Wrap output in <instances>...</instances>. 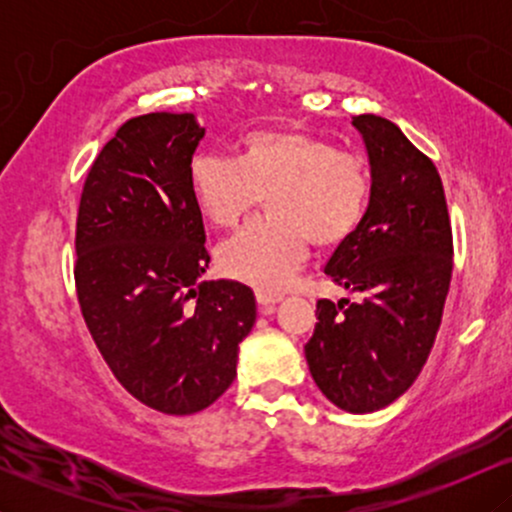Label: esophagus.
Instances as JSON below:
<instances>
[{
    "label": "esophagus",
    "mask_w": 512,
    "mask_h": 512,
    "mask_svg": "<svg viewBox=\"0 0 512 512\" xmlns=\"http://www.w3.org/2000/svg\"><path fill=\"white\" fill-rule=\"evenodd\" d=\"M279 301H281L279 296H269V293L257 291V303H260L262 315H272L274 308H276V303H279Z\"/></svg>",
    "instance_id": "34e87169"
}]
</instances>
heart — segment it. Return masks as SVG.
<instances>
[{"label": "heart", "instance_id": "heart-1", "mask_svg": "<svg viewBox=\"0 0 512 512\" xmlns=\"http://www.w3.org/2000/svg\"><path fill=\"white\" fill-rule=\"evenodd\" d=\"M190 190L216 228L248 216L264 197L267 221L250 223L216 250L219 272L262 293H279L315 248H334L361 226L370 178L361 158L293 127L240 137L236 158L197 156Z\"/></svg>", "mask_w": 512, "mask_h": 512}]
</instances>
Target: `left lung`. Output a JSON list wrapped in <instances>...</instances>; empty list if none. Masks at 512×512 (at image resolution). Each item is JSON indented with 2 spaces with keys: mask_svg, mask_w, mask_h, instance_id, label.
Here are the masks:
<instances>
[{
  "mask_svg": "<svg viewBox=\"0 0 512 512\" xmlns=\"http://www.w3.org/2000/svg\"><path fill=\"white\" fill-rule=\"evenodd\" d=\"M351 125L366 146L370 199L325 274L363 301H317L305 361L334 407L370 414L402 397L431 354L450 289L452 231L431 158L385 117L356 115Z\"/></svg>",
  "mask_w": 512,
  "mask_h": 512,
  "instance_id": "8db88e82",
  "label": "left lung"
}]
</instances>
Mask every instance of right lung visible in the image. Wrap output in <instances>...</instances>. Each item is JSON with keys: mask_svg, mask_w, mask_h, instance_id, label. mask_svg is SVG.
<instances>
[{"mask_svg": "<svg viewBox=\"0 0 512 512\" xmlns=\"http://www.w3.org/2000/svg\"><path fill=\"white\" fill-rule=\"evenodd\" d=\"M207 129L192 113H149L93 161L76 219V293L122 387L163 414H195L236 378L255 293L209 269L190 166Z\"/></svg>", "mask_w": 512, "mask_h": 512, "instance_id": "add662e5", "label": "right lung"}]
</instances>
